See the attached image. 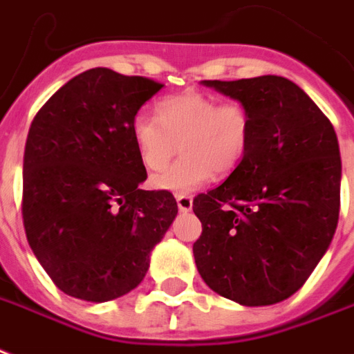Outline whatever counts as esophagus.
I'll list each match as a JSON object with an SVG mask.
<instances>
[{
	"label": "esophagus",
	"mask_w": 354,
	"mask_h": 354,
	"mask_svg": "<svg viewBox=\"0 0 354 354\" xmlns=\"http://www.w3.org/2000/svg\"><path fill=\"white\" fill-rule=\"evenodd\" d=\"M176 202L180 212H191V207H193V196L176 195Z\"/></svg>",
	"instance_id": "esophagus-1"
}]
</instances>
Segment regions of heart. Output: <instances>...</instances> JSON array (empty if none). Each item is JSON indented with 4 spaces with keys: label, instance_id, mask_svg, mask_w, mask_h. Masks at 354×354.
Instances as JSON below:
<instances>
[{
    "label": "heart",
    "instance_id": "heart-1",
    "mask_svg": "<svg viewBox=\"0 0 354 354\" xmlns=\"http://www.w3.org/2000/svg\"><path fill=\"white\" fill-rule=\"evenodd\" d=\"M131 139L147 171H161L150 180L152 187L176 195L193 193L217 172L228 176L239 169L250 148L252 115L241 102H223L217 96L185 91L156 104V118L137 115Z\"/></svg>",
    "mask_w": 354,
    "mask_h": 354
}]
</instances>
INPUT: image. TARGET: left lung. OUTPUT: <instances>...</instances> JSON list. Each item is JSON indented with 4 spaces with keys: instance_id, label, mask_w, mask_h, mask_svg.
I'll use <instances>...</instances> for the list:
<instances>
[{
    "instance_id": "obj_1",
    "label": "left lung",
    "mask_w": 354,
    "mask_h": 354,
    "mask_svg": "<svg viewBox=\"0 0 354 354\" xmlns=\"http://www.w3.org/2000/svg\"><path fill=\"white\" fill-rule=\"evenodd\" d=\"M249 107L247 158L193 212L198 273L243 306L284 301L306 282L333 241L342 159L333 124L303 88L280 75L202 81Z\"/></svg>"
}]
</instances>
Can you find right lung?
<instances>
[{
  "instance_id": "right-lung-1",
  "label": "right lung",
  "mask_w": 354,
  "mask_h": 354,
  "mask_svg": "<svg viewBox=\"0 0 354 354\" xmlns=\"http://www.w3.org/2000/svg\"><path fill=\"white\" fill-rule=\"evenodd\" d=\"M161 83L109 68L75 75L31 122L21 217L29 247L66 295L105 303L137 288L178 213L145 191L131 122Z\"/></svg>"
}]
</instances>
